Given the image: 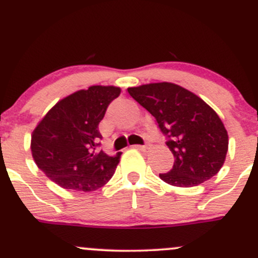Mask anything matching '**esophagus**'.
Returning <instances> with one entry per match:
<instances>
[{
    "label": "esophagus",
    "instance_id": "esophagus-1",
    "mask_svg": "<svg viewBox=\"0 0 258 258\" xmlns=\"http://www.w3.org/2000/svg\"><path fill=\"white\" fill-rule=\"evenodd\" d=\"M135 147H136L137 150L146 151V150H148V148H150V145H148V143H146V145H136Z\"/></svg>",
    "mask_w": 258,
    "mask_h": 258
}]
</instances>
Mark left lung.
Wrapping results in <instances>:
<instances>
[{
  "label": "left lung",
  "mask_w": 258,
  "mask_h": 258,
  "mask_svg": "<svg viewBox=\"0 0 258 258\" xmlns=\"http://www.w3.org/2000/svg\"><path fill=\"white\" fill-rule=\"evenodd\" d=\"M156 118L174 156V164L159 177L174 186H195L218 174L226 158L229 136L224 123L205 101L172 83L127 89Z\"/></svg>",
  "instance_id": "1"
}]
</instances>
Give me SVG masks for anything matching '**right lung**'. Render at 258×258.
Segmentation results:
<instances>
[{
	"label": "right lung",
	"mask_w": 258,
	"mask_h": 258,
	"mask_svg": "<svg viewBox=\"0 0 258 258\" xmlns=\"http://www.w3.org/2000/svg\"><path fill=\"white\" fill-rule=\"evenodd\" d=\"M120 93V88L101 85L77 91L38 123L32 135V156L50 180L79 191L96 190L110 180L121 153L110 157L97 150L102 138L97 126Z\"/></svg>",
	"instance_id": "add662e5"
}]
</instances>
